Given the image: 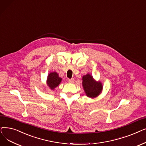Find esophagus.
Masks as SVG:
<instances>
[{"instance_id":"1","label":"esophagus","mask_w":146,"mask_h":146,"mask_svg":"<svg viewBox=\"0 0 146 146\" xmlns=\"http://www.w3.org/2000/svg\"><path fill=\"white\" fill-rule=\"evenodd\" d=\"M68 81H69V82H74V78H71V79H69L68 80Z\"/></svg>"}]
</instances>
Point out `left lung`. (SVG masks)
Wrapping results in <instances>:
<instances>
[{
    "label": "left lung",
    "mask_w": 146,
    "mask_h": 146,
    "mask_svg": "<svg viewBox=\"0 0 146 146\" xmlns=\"http://www.w3.org/2000/svg\"><path fill=\"white\" fill-rule=\"evenodd\" d=\"M82 86L86 95L89 98H95L98 96L102 90V83L95 81L90 74L84 75L82 77Z\"/></svg>",
    "instance_id": "obj_1"
}]
</instances>
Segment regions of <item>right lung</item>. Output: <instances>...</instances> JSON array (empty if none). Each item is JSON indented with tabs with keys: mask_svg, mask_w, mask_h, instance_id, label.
Segmentation results:
<instances>
[{
	"mask_svg": "<svg viewBox=\"0 0 146 146\" xmlns=\"http://www.w3.org/2000/svg\"><path fill=\"white\" fill-rule=\"evenodd\" d=\"M62 78L59 77L58 74L56 72H53L48 74L47 78V84L51 90H53L60 84Z\"/></svg>",
	"mask_w": 146,
	"mask_h": 146,
	"instance_id": "add662e5",
	"label": "right lung"
}]
</instances>
